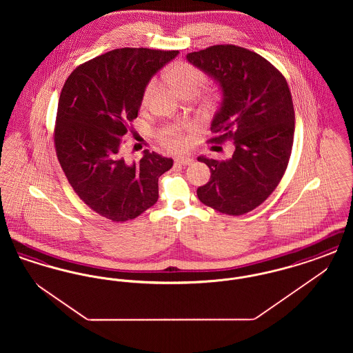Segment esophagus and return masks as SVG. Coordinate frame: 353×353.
Masks as SVG:
<instances>
[{
	"instance_id": "esophagus-1",
	"label": "esophagus",
	"mask_w": 353,
	"mask_h": 353,
	"mask_svg": "<svg viewBox=\"0 0 353 353\" xmlns=\"http://www.w3.org/2000/svg\"><path fill=\"white\" fill-rule=\"evenodd\" d=\"M174 163L177 164V165H190L192 163H193V159H190V157H177L176 160H174Z\"/></svg>"
}]
</instances>
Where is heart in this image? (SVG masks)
I'll list each match as a JSON object with an SVG mask.
<instances>
[{"label": "heart", "mask_w": 353, "mask_h": 353, "mask_svg": "<svg viewBox=\"0 0 353 353\" xmlns=\"http://www.w3.org/2000/svg\"><path fill=\"white\" fill-rule=\"evenodd\" d=\"M167 78L169 82L176 87V90L181 94H197L201 88L202 84L205 83V75L202 74L201 70H199L189 63H176L167 71ZM157 81L151 79L141 95V104L148 105L151 101L152 97L156 91ZM163 141L172 150H181L184 148L186 141L184 137L180 136L176 128H172L163 134Z\"/></svg>", "instance_id": "b5f03b06"}]
</instances>
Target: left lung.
I'll use <instances>...</instances> for the list:
<instances>
[{
	"label": "left lung",
	"mask_w": 353,
	"mask_h": 353,
	"mask_svg": "<svg viewBox=\"0 0 353 353\" xmlns=\"http://www.w3.org/2000/svg\"><path fill=\"white\" fill-rule=\"evenodd\" d=\"M189 63L219 85L222 101L210 130L232 139L234 153L219 161L199 156L210 180L197 189L200 201L241 216L265 201L285 174L295 131V112L285 77L256 52L217 45L189 52Z\"/></svg>",
	"instance_id": "8db88e82"
}]
</instances>
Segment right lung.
I'll return each instance as SVG.
<instances>
[{
  "label": "right lung",
  "mask_w": 353,
  "mask_h": 353,
  "mask_svg": "<svg viewBox=\"0 0 353 353\" xmlns=\"http://www.w3.org/2000/svg\"><path fill=\"white\" fill-rule=\"evenodd\" d=\"M179 51L117 49L75 68L57 112L55 151L68 183L94 212L123 222L159 199V177L173 160L148 150L137 163L120 153L127 124L137 118L152 77Z\"/></svg>",
  "instance_id": "1"
}]
</instances>
